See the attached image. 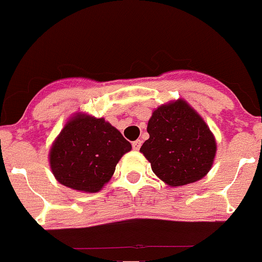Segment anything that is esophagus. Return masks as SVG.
I'll use <instances>...</instances> for the list:
<instances>
[{"mask_svg": "<svg viewBox=\"0 0 262 262\" xmlns=\"http://www.w3.org/2000/svg\"><path fill=\"white\" fill-rule=\"evenodd\" d=\"M132 146H133V149L138 151V149L141 148V146H142V141H141V139H137V141H134L133 143H132Z\"/></svg>", "mask_w": 262, "mask_h": 262, "instance_id": "34e87169", "label": "esophagus"}]
</instances>
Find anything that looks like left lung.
<instances>
[{
    "instance_id": "8db88e82",
    "label": "left lung",
    "mask_w": 262,
    "mask_h": 262,
    "mask_svg": "<svg viewBox=\"0 0 262 262\" xmlns=\"http://www.w3.org/2000/svg\"><path fill=\"white\" fill-rule=\"evenodd\" d=\"M149 138L139 151L151 162L152 171L170 187L194 183L210 171L216 141L204 119L187 101H171L152 113Z\"/></svg>"
}]
</instances>
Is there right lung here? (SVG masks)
I'll list each match as a JSON object with an SVG mask.
<instances>
[{
	"label": "right lung",
	"mask_w": 262,
	"mask_h": 262,
	"mask_svg": "<svg viewBox=\"0 0 262 262\" xmlns=\"http://www.w3.org/2000/svg\"><path fill=\"white\" fill-rule=\"evenodd\" d=\"M132 144L105 119L78 113L69 119L50 149L52 174L65 187L95 193L111 179Z\"/></svg>",
	"instance_id": "right-lung-1"
}]
</instances>
